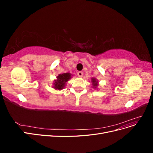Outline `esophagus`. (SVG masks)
I'll list each match as a JSON object with an SVG mask.
<instances>
[{
    "label": "esophagus",
    "mask_w": 153,
    "mask_h": 153,
    "mask_svg": "<svg viewBox=\"0 0 153 153\" xmlns=\"http://www.w3.org/2000/svg\"><path fill=\"white\" fill-rule=\"evenodd\" d=\"M77 75H78V77H82V76L84 75V73H83L82 71H78L77 73Z\"/></svg>",
    "instance_id": "1"
}]
</instances>
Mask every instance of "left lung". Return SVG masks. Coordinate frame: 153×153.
Here are the masks:
<instances>
[{
    "label": "left lung",
    "mask_w": 153,
    "mask_h": 153,
    "mask_svg": "<svg viewBox=\"0 0 153 153\" xmlns=\"http://www.w3.org/2000/svg\"><path fill=\"white\" fill-rule=\"evenodd\" d=\"M91 84L92 85V88H94V89H98V86L99 85V82L98 80L96 79V78H92L91 79Z\"/></svg>",
    "instance_id": "left-lung-1"
}]
</instances>
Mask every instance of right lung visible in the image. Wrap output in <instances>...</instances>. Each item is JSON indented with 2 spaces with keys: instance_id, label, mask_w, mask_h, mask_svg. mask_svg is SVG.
Masks as SVG:
<instances>
[{
  "instance_id": "1",
  "label": "right lung",
  "mask_w": 153,
  "mask_h": 153,
  "mask_svg": "<svg viewBox=\"0 0 153 153\" xmlns=\"http://www.w3.org/2000/svg\"><path fill=\"white\" fill-rule=\"evenodd\" d=\"M72 76V74L69 73L59 74L56 77V79L53 80L52 87L55 90L63 89L66 85V82L70 80Z\"/></svg>"
}]
</instances>
